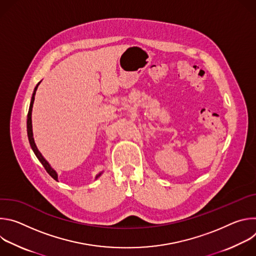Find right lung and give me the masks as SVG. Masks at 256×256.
I'll return each instance as SVG.
<instances>
[{
  "instance_id": "1",
  "label": "right lung",
  "mask_w": 256,
  "mask_h": 256,
  "mask_svg": "<svg viewBox=\"0 0 256 256\" xmlns=\"http://www.w3.org/2000/svg\"><path fill=\"white\" fill-rule=\"evenodd\" d=\"M40 84V82L36 85V87L34 88V91H33V94H32V97H31V101H30V106H29V110H28V114H27V134H28V140H29V142H30V146L31 148L35 154V156L38 157V159L40 161V163L44 165V167L46 168V172L54 179L58 181V173L52 168V166L48 164V162L44 158V156L42 155V153L38 151V147H36V144L34 142V138H33V132H32V120H31V114H32V107H33V102H34V98H35V93H36V90H38V85ZM102 174V172H100L97 176H96V179Z\"/></svg>"
}]
</instances>
